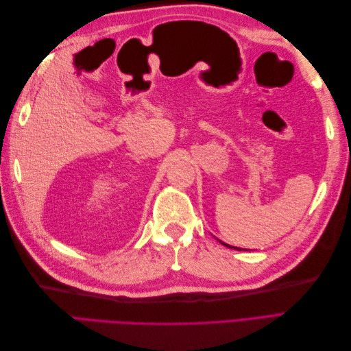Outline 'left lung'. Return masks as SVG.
<instances>
[{
    "label": "left lung",
    "instance_id": "obj_1",
    "mask_svg": "<svg viewBox=\"0 0 351 351\" xmlns=\"http://www.w3.org/2000/svg\"><path fill=\"white\" fill-rule=\"evenodd\" d=\"M221 244H224L226 247H228V249H236V250H249V249H240V247H234V246H230V244H227V243H224V241H221V240H218Z\"/></svg>",
    "mask_w": 351,
    "mask_h": 351
}]
</instances>
